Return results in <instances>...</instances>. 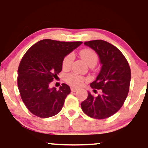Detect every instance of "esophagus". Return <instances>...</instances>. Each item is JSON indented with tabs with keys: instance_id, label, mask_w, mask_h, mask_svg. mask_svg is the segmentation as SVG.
I'll return each instance as SVG.
<instances>
[{
	"instance_id": "obj_1",
	"label": "esophagus",
	"mask_w": 148,
	"mask_h": 148,
	"mask_svg": "<svg viewBox=\"0 0 148 148\" xmlns=\"http://www.w3.org/2000/svg\"><path fill=\"white\" fill-rule=\"evenodd\" d=\"M77 88H74V87H71V91H72V92H75V91H77Z\"/></svg>"
}]
</instances>
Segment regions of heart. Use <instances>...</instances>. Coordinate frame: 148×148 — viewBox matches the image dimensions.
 Listing matches in <instances>:
<instances>
[{
  "instance_id": "b5f03b06",
  "label": "heart",
  "mask_w": 148,
  "mask_h": 148,
  "mask_svg": "<svg viewBox=\"0 0 148 148\" xmlns=\"http://www.w3.org/2000/svg\"><path fill=\"white\" fill-rule=\"evenodd\" d=\"M80 56L85 62L90 66V65H96L98 61V56L94 50L91 49H82L80 52ZM73 60V55L71 54H68L64 57L63 62H62V67L64 69H68L71 65V62ZM66 82L71 86L74 87H79L82 86L84 82L85 79L82 76L78 75L74 73L68 74L66 78Z\"/></svg>"
}]
</instances>
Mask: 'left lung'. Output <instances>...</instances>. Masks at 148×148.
Masks as SVG:
<instances>
[{"instance_id": "8db88e82", "label": "left lung", "mask_w": 148, "mask_h": 148, "mask_svg": "<svg viewBox=\"0 0 148 148\" xmlns=\"http://www.w3.org/2000/svg\"><path fill=\"white\" fill-rule=\"evenodd\" d=\"M84 45L94 50L101 64L100 71L91 87L101 89L97 96L88 91V97L81 103L87 116L96 119L109 118L123 105L129 91L131 74L126 59L113 45L101 40H91Z\"/></svg>"}]
</instances>
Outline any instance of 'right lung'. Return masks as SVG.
Listing matches in <instances>:
<instances>
[{"mask_svg":"<svg viewBox=\"0 0 148 148\" xmlns=\"http://www.w3.org/2000/svg\"><path fill=\"white\" fill-rule=\"evenodd\" d=\"M82 42L40 40L22 58L18 70V86L22 100L32 114L49 118L61 111L70 87L62 84L59 90L49 84L62 69L64 59Z\"/></svg>","mask_w":148,"mask_h":148,"instance_id":"obj_1","label":"right lung"}]
</instances>
